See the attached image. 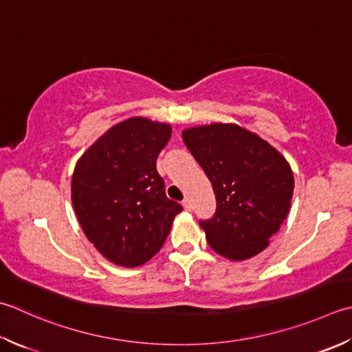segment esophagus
Instances as JSON below:
<instances>
[{"mask_svg": "<svg viewBox=\"0 0 352 352\" xmlns=\"http://www.w3.org/2000/svg\"><path fill=\"white\" fill-rule=\"evenodd\" d=\"M183 208H184L186 210H192V201H190V198H184V199H183Z\"/></svg>", "mask_w": 352, "mask_h": 352, "instance_id": "obj_1", "label": "esophagus"}]
</instances>
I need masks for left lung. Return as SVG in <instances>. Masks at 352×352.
Masks as SVG:
<instances>
[{"instance_id": "obj_1", "label": "left lung", "mask_w": 352, "mask_h": 352, "mask_svg": "<svg viewBox=\"0 0 352 352\" xmlns=\"http://www.w3.org/2000/svg\"><path fill=\"white\" fill-rule=\"evenodd\" d=\"M182 135L217 197L215 217L199 223L209 245L230 261L256 256L292 208L290 163L263 137L236 123L186 128Z\"/></svg>"}]
</instances>
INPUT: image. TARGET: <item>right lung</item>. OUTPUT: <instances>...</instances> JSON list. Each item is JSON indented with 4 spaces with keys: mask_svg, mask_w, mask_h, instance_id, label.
<instances>
[{
    "mask_svg": "<svg viewBox=\"0 0 352 352\" xmlns=\"http://www.w3.org/2000/svg\"><path fill=\"white\" fill-rule=\"evenodd\" d=\"M170 135L169 123L129 117L107 129L76 162L73 209L89 243L109 263L146 264L183 210L164 194L155 168Z\"/></svg>",
    "mask_w": 352,
    "mask_h": 352,
    "instance_id": "add662e5",
    "label": "right lung"
}]
</instances>
